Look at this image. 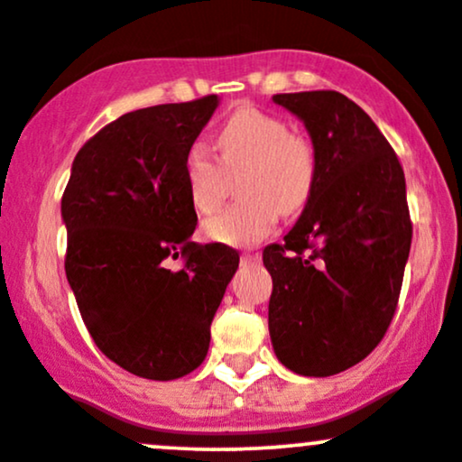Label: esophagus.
Masks as SVG:
<instances>
[{"label":"esophagus","mask_w":462,"mask_h":462,"mask_svg":"<svg viewBox=\"0 0 462 462\" xmlns=\"http://www.w3.org/2000/svg\"><path fill=\"white\" fill-rule=\"evenodd\" d=\"M261 261V254L258 252H245L241 256V263H245V264H249V263H258Z\"/></svg>","instance_id":"esophagus-1"}]
</instances>
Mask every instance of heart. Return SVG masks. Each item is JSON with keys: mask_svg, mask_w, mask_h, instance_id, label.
<instances>
[{"mask_svg": "<svg viewBox=\"0 0 462 462\" xmlns=\"http://www.w3.org/2000/svg\"><path fill=\"white\" fill-rule=\"evenodd\" d=\"M217 156L201 143L184 156V182L195 210L208 215L221 206L230 176H238L230 208L204 221V235L215 243L256 245L275 230L280 215L306 208L319 176L315 143L286 119L243 106L217 132Z\"/></svg>", "mask_w": 462, "mask_h": 462, "instance_id": "1", "label": "heart"}]
</instances>
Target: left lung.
Returning <instances> with one entry per match:
<instances>
[{
  "instance_id": "left-lung-1",
  "label": "left lung",
  "mask_w": 462,
  "mask_h": 462,
  "mask_svg": "<svg viewBox=\"0 0 462 462\" xmlns=\"http://www.w3.org/2000/svg\"><path fill=\"white\" fill-rule=\"evenodd\" d=\"M304 121L317 158L312 198L264 247L275 356L301 375L341 374L389 330L412 241L400 158L371 116L337 91L273 95Z\"/></svg>"
}]
</instances>
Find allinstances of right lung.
I'll list each match as a JSON object with an SVG mask.
<instances>
[{
  "mask_svg": "<svg viewBox=\"0 0 462 462\" xmlns=\"http://www.w3.org/2000/svg\"><path fill=\"white\" fill-rule=\"evenodd\" d=\"M217 95L121 115L78 152L65 193V272L95 346L147 380H176L204 363L210 323L238 254L190 241L198 215L184 156ZM182 257V270L163 267Z\"/></svg>",
  "mask_w": 462,
  "mask_h": 462,
  "instance_id": "add662e5",
  "label": "right lung"
}]
</instances>
